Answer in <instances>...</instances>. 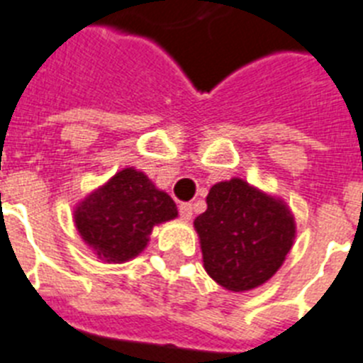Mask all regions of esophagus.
<instances>
[{"instance_id": "obj_1", "label": "esophagus", "mask_w": 363, "mask_h": 363, "mask_svg": "<svg viewBox=\"0 0 363 363\" xmlns=\"http://www.w3.org/2000/svg\"><path fill=\"white\" fill-rule=\"evenodd\" d=\"M191 204L190 203H182L179 206V216H181L182 220H190L191 219Z\"/></svg>"}]
</instances>
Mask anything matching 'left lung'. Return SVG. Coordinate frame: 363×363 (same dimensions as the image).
Here are the masks:
<instances>
[{"label":"left lung","instance_id":"left-lung-1","mask_svg":"<svg viewBox=\"0 0 363 363\" xmlns=\"http://www.w3.org/2000/svg\"><path fill=\"white\" fill-rule=\"evenodd\" d=\"M206 204L194 226L208 276L232 292L269 281L294 245L289 204L239 177L213 184Z\"/></svg>","mask_w":363,"mask_h":363}]
</instances>
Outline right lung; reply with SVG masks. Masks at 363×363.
I'll list each match as a JSON object with an SVG mask.
<instances>
[{
    "instance_id": "obj_1",
    "label": "right lung",
    "mask_w": 363,
    "mask_h": 363,
    "mask_svg": "<svg viewBox=\"0 0 363 363\" xmlns=\"http://www.w3.org/2000/svg\"><path fill=\"white\" fill-rule=\"evenodd\" d=\"M179 216L166 191L135 168L116 172L74 206L82 241L104 263H125L150 242L153 228Z\"/></svg>"
}]
</instances>
